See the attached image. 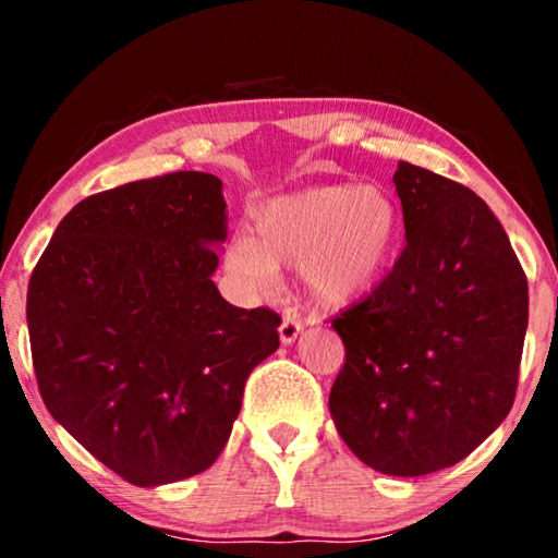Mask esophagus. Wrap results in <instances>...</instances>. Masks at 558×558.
<instances>
[{
	"label": "esophagus",
	"mask_w": 558,
	"mask_h": 558,
	"mask_svg": "<svg viewBox=\"0 0 558 558\" xmlns=\"http://www.w3.org/2000/svg\"><path fill=\"white\" fill-rule=\"evenodd\" d=\"M302 332V323H300V315L295 310H288L286 315H282V323H280V342L282 344H292Z\"/></svg>",
	"instance_id": "1"
}]
</instances>
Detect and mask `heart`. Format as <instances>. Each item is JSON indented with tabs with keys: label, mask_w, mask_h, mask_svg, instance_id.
Segmentation results:
<instances>
[{
	"label": "heart",
	"mask_w": 558,
	"mask_h": 558,
	"mask_svg": "<svg viewBox=\"0 0 558 558\" xmlns=\"http://www.w3.org/2000/svg\"><path fill=\"white\" fill-rule=\"evenodd\" d=\"M256 239L235 233L226 263L253 288H272L278 268H298L319 307L354 305L379 286L401 235V209L379 184H325L276 196L253 214Z\"/></svg>",
	"instance_id": "obj_1"
}]
</instances>
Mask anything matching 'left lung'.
<instances>
[{
    "label": "left lung",
    "instance_id": "left-lung-1",
    "mask_svg": "<svg viewBox=\"0 0 558 558\" xmlns=\"http://www.w3.org/2000/svg\"><path fill=\"white\" fill-rule=\"evenodd\" d=\"M405 248L369 298L332 319L347 356L329 413L374 470L418 477L468 458L514 403L526 276L468 186L399 162Z\"/></svg>",
    "mask_w": 558,
    "mask_h": 558
}]
</instances>
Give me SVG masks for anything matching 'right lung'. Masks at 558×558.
Here are the masks:
<instances>
[{"mask_svg": "<svg viewBox=\"0 0 558 558\" xmlns=\"http://www.w3.org/2000/svg\"><path fill=\"white\" fill-rule=\"evenodd\" d=\"M221 179L172 172L93 194L63 216L26 295L46 409L137 487L199 475L221 456L248 374L280 317L221 298Z\"/></svg>", "mask_w": 558, "mask_h": 558, "instance_id": "add662e5", "label": "right lung"}]
</instances>
